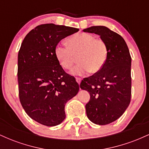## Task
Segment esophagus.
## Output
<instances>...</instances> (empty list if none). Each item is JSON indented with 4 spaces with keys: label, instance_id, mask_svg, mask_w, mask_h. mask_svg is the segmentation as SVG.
<instances>
[{
    "label": "esophagus",
    "instance_id": "1",
    "mask_svg": "<svg viewBox=\"0 0 149 149\" xmlns=\"http://www.w3.org/2000/svg\"><path fill=\"white\" fill-rule=\"evenodd\" d=\"M76 80L77 83H78V84H80V82H81V78H78V77H77V78H76Z\"/></svg>",
    "mask_w": 149,
    "mask_h": 149
}]
</instances>
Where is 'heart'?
Here are the masks:
<instances>
[{"instance_id": "b5f03b06", "label": "heart", "mask_w": 149, "mask_h": 149, "mask_svg": "<svg viewBox=\"0 0 149 149\" xmlns=\"http://www.w3.org/2000/svg\"><path fill=\"white\" fill-rule=\"evenodd\" d=\"M68 43L69 46L58 44L54 49L56 58L64 69H71L76 57L79 64L71 70L73 75L83 76L88 71L96 73L102 69L108 54L107 44L102 39L81 33L70 37Z\"/></svg>"}]
</instances>
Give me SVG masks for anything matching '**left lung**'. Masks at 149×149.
<instances>
[{
    "label": "left lung",
    "mask_w": 149,
    "mask_h": 149,
    "mask_svg": "<svg viewBox=\"0 0 149 149\" xmlns=\"http://www.w3.org/2000/svg\"><path fill=\"white\" fill-rule=\"evenodd\" d=\"M83 31L100 36L107 46V58L102 69L84 78L80 85L90 95L85 105L89 120L104 125L118 119L130 103L131 56L123 37L107 27L95 26Z\"/></svg>",
    "instance_id": "obj_1"
}]
</instances>
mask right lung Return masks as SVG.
I'll return each instance as SVG.
<instances>
[{
	"instance_id": "add662e5",
	"label": "right lung",
	"mask_w": 149,
	"mask_h": 149,
	"mask_svg": "<svg viewBox=\"0 0 149 149\" xmlns=\"http://www.w3.org/2000/svg\"><path fill=\"white\" fill-rule=\"evenodd\" d=\"M78 31L54 24L39 25L26 36L20 47V102L27 115L44 125L60 124L66 118L65 104L79 91L75 78L65 72L54 54L61 40Z\"/></svg>"
}]
</instances>
